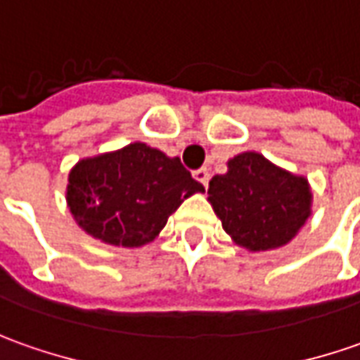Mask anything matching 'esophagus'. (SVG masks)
<instances>
[{"label":"esophagus","mask_w":360,"mask_h":360,"mask_svg":"<svg viewBox=\"0 0 360 360\" xmlns=\"http://www.w3.org/2000/svg\"><path fill=\"white\" fill-rule=\"evenodd\" d=\"M193 177L199 181V183H202L205 187H209V179H211V173H209V169H207V167H200V169L193 171Z\"/></svg>","instance_id":"34e87169"}]
</instances>
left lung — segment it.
I'll return each mask as SVG.
<instances>
[{
	"label": "left lung",
	"mask_w": 360,
	"mask_h": 360,
	"mask_svg": "<svg viewBox=\"0 0 360 360\" xmlns=\"http://www.w3.org/2000/svg\"><path fill=\"white\" fill-rule=\"evenodd\" d=\"M209 200L222 229L248 250H270L292 240L311 212L307 179L246 151L229 161V173L209 183Z\"/></svg>",
	"instance_id": "1"
}]
</instances>
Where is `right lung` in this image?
<instances>
[{"mask_svg":"<svg viewBox=\"0 0 360 360\" xmlns=\"http://www.w3.org/2000/svg\"><path fill=\"white\" fill-rule=\"evenodd\" d=\"M202 191L179 158L136 141L78 161L68 175L67 200L88 234L134 248L153 240L183 199Z\"/></svg>","mask_w":360,"mask_h":360,"instance_id":"obj_1","label":"right lung"}]
</instances>
